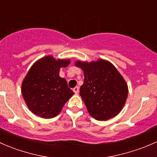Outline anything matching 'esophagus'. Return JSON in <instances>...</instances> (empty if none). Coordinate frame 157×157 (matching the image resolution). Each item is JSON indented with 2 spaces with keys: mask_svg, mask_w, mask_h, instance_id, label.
I'll list each match as a JSON object with an SVG mask.
<instances>
[{
  "mask_svg": "<svg viewBox=\"0 0 157 157\" xmlns=\"http://www.w3.org/2000/svg\"><path fill=\"white\" fill-rule=\"evenodd\" d=\"M73 91H74V93L75 94H78V92H79V87H75V88H73Z\"/></svg>",
  "mask_w": 157,
  "mask_h": 157,
  "instance_id": "esophagus-1",
  "label": "esophagus"
}]
</instances>
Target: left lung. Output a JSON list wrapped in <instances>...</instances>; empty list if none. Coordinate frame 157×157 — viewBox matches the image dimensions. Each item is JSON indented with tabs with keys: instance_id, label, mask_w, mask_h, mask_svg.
<instances>
[{
	"instance_id": "1",
	"label": "left lung",
	"mask_w": 157,
	"mask_h": 157,
	"mask_svg": "<svg viewBox=\"0 0 157 157\" xmlns=\"http://www.w3.org/2000/svg\"><path fill=\"white\" fill-rule=\"evenodd\" d=\"M75 65L84 72L82 97L90 116L106 121L121 112L128 98V85L116 68L109 61H76Z\"/></svg>"
}]
</instances>
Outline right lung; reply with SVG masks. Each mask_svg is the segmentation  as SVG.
I'll return each instance as SVG.
<instances>
[{"mask_svg":"<svg viewBox=\"0 0 157 157\" xmlns=\"http://www.w3.org/2000/svg\"><path fill=\"white\" fill-rule=\"evenodd\" d=\"M70 59H56L47 56L35 63L22 83V94L31 112L44 119L57 116L73 91L65 78L59 75L61 67Z\"/></svg>","mask_w":157,"mask_h":157,"instance_id":"right-lung-1","label":"right lung"}]
</instances>
